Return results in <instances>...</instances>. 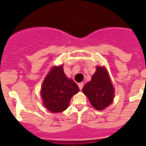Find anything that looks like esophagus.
<instances>
[{"instance_id":"34e87169","label":"esophagus","mask_w":146,"mask_h":146,"mask_svg":"<svg viewBox=\"0 0 146 146\" xmlns=\"http://www.w3.org/2000/svg\"><path fill=\"white\" fill-rule=\"evenodd\" d=\"M83 86H84V83L83 82H80L79 84H78V86H79V88L80 90H82V88H83Z\"/></svg>"}]
</instances>
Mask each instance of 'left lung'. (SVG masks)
<instances>
[{"instance_id": "8db88e82", "label": "left lung", "mask_w": 146, "mask_h": 146, "mask_svg": "<svg viewBox=\"0 0 146 146\" xmlns=\"http://www.w3.org/2000/svg\"><path fill=\"white\" fill-rule=\"evenodd\" d=\"M82 92L97 110L105 109L113 102L115 91L105 67H96V72L91 81L85 85Z\"/></svg>"}]
</instances>
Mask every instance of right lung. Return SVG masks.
<instances>
[{"label":"right lung","instance_id":"right-lung-1","mask_svg":"<svg viewBox=\"0 0 146 146\" xmlns=\"http://www.w3.org/2000/svg\"><path fill=\"white\" fill-rule=\"evenodd\" d=\"M79 91V88L64 74L63 65L52 67L42 83L41 96L44 105L52 113L64 111L71 98Z\"/></svg>","mask_w":146,"mask_h":146}]
</instances>
